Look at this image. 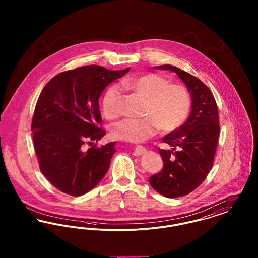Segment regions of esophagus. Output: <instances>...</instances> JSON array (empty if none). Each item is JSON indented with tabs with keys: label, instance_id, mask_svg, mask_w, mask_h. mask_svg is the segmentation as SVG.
<instances>
[{
	"label": "esophagus",
	"instance_id": "obj_1",
	"mask_svg": "<svg viewBox=\"0 0 258 258\" xmlns=\"http://www.w3.org/2000/svg\"><path fill=\"white\" fill-rule=\"evenodd\" d=\"M146 152H147V150L145 148L141 147V146H136L135 151H134V155L135 157H141L144 154H146Z\"/></svg>",
	"mask_w": 258,
	"mask_h": 258
}]
</instances>
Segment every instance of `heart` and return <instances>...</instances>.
<instances>
[{
    "label": "heart",
    "instance_id": "1",
    "mask_svg": "<svg viewBox=\"0 0 258 258\" xmlns=\"http://www.w3.org/2000/svg\"><path fill=\"white\" fill-rule=\"evenodd\" d=\"M122 87L145 99L141 119H124L112 126V135L120 140L139 143L156 135L160 128L170 133L180 127L190 108V96L182 85L171 84L159 74H147L124 78ZM120 88L109 87L101 101L106 118L115 119L119 115Z\"/></svg>",
    "mask_w": 258,
    "mask_h": 258
}]
</instances>
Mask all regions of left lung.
I'll return each instance as SVG.
<instances>
[{"label": "left lung", "mask_w": 258, "mask_h": 258, "mask_svg": "<svg viewBox=\"0 0 258 258\" xmlns=\"http://www.w3.org/2000/svg\"><path fill=\"white\" fill-rule=\"evenodd\" d=\"M155 69L177 74L187 88L192 105L187 120L162 138L170 149H160L163 168L149 183L163 197H184L203 183L213 166L220 136L218 105L208 87L196 76L171 64Z\"/></svg>", "instance_id": "left-lung-1"}]
</instances>
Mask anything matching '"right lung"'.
Segmentation results:
<instances>
[{
	"label": "right lung",
	"mask_w": 258,
	"mask_h": 258,
	"mask_svg": "<svg viewBox=\"0 0 258 258\" xmlns=\"http://www.w3.org/2000/svg\"><path fill=\"white\" fill-rule=\"evenodd\" d=\"M130 70L80 67L57 74L40 93L31 127L34 146L40 171L61 192L85 195L108 171L116 142L88 150L86 144L105 135L98 127L101 93Z\"/></svg>",
	"instance_id": "1"
}]
</instances>
